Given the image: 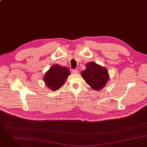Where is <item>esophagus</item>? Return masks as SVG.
<instances>
[{"instance_id": "34e87169", "label": "esophagus", "mask_w": 147, "mask_h": 147, "mask_svg": "<svg viewBox=\"0 0 147 147\" xmlns=\"http://www.w3.org/2000/svg\"><path fill=\"white\" fill-rule=\"evenodd\" d=\"M71 72L73 74H77L78 73V70L77 69H73L71 70Z\"/></svg>"}]
</instances>
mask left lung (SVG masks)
Instances as JSON below:
<instances>
[{
  "instance_id": "1",
  "label": "left lung",
  "mask_w": 147,
  "mask_h": 147,
  "mask_svg": "<svg viewBox=\"0 0 147 147\" xmlns=\"http://www.w3.org/2000/svg\"><path fill=\"white\" fill-rule=\"evenodd\" d=\"M86 82L94 90H99L107 84L109 77L107 70L95 62H89L86 69L81 72Z\"/></svg>"
}]
</instances>
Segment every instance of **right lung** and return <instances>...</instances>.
<instances>
[{
  "label": "right lung",
  "instance_id": "1",
  "mask_svg": "<svg viewBox=\"0 0 147 147\" xmlns=\"http://www.w3.org/2000/svg\"><path fill=\"white\" fill-rule=\"evenodd\" d=\"M69 74L70 71L67 67L55 65L45 73L44 81L52 90L56 91L62 86Z\"/></svg>",
  "mask_w": 147,
  "mask_h": 147
}]
</instances>
